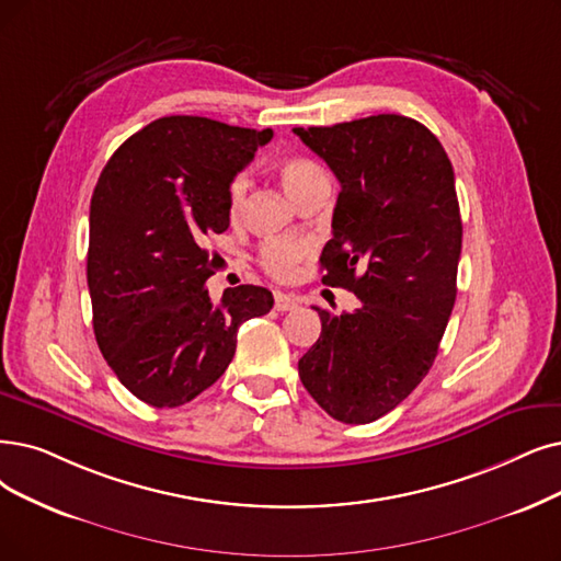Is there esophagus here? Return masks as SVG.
<instances>
[{
    "mask_svg": "<svg viewBox=\"0 0 561 561\" xmlns=\"http://www.w3.org/2000/svg\"><path fill=\"white\" fill-rule=\"evenodd\" d=\"M299 306V299L295 295H285V293H274V308L285 312V310H293Z\"/></svg>",
    "mask_w": 561,
    "mask_h": 561,
    "instance_id": "esophagus-1",
    "label": "esophagus"
}]
</instances>
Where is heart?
Returning a JSON list of instances; mask_svg holds the SVG:
<instances>
[{"instance_id":"obj_1","label":"heart","mask_w":561,"mask_h":561,"mask_svg":"<svg viewBox=\"0 0 561 561\" xmlns=\"http://www.w3.org/2000/svg\"><path fill=\"white\" fill-rule=\"evenodd\" d=\"M278 182L283 191L295 199L304 195L312 184L324 182L327 174L324 170L310 159H304V156H283V159L276 161L274 165ZM243 203V182L241 179H232V184L228 188V211L234 218L241 209ZM306 249L299 241H289V239H272L264 241L257 251V262L264 268V272L272 278H287L293 276L297 264L301 262Z\"/></svg>"}]
</instances>
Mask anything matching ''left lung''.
<instances>
[{
    "mask_svg": "<svg viewBox=\"0 0 561 561\" xmlns=\"http://www.w3.org/2000/svg\"><path fill=\"white\" fill-rule=\"evenodd\" d=\"M341 182L322 283L362 299L322 320L299 377L343 423H370L428 375L456 304L462 220L449 156L423 124L375 115L295 128Z\"/></svg>",
    "mask_w": 561,
    "mask_h": 561,
    "instance_id": "left-lung-1",
    "label": "left lung"
}]
</instances>
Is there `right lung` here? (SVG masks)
Instances as JSON below:
<instances>
[{"label":"right lung","instance_id":"1","mask_svg":"<svg viewBox=\"0 0 561 561\" xmlns=\"http://www.w3.org/2000/svg\"><path fill=\"white\" fill-rule=\"evenodd\" d=\"M272 128L172 115L112 153L89 211L87 283L94 333L119 382L151 408H179L230 366L239 327L272 310L257 285L214 304L209 234L230 226L228 188Z\"/></svg>","mask_w":561,"mask_h":561}]
</instances>
